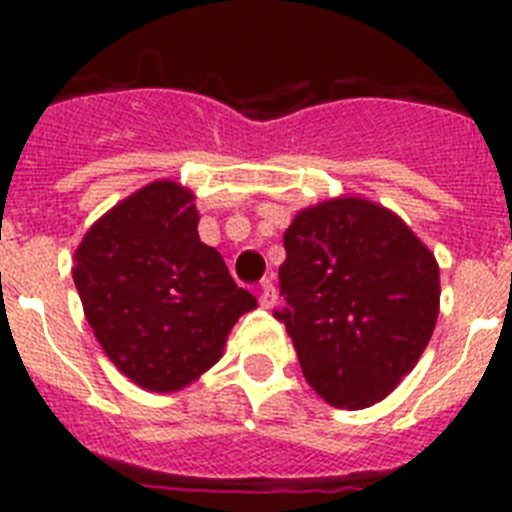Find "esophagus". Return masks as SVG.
I'll list each match as a JSON object with an SVG mask.
<instances>
[{"instance_id": "esophagus-1", "label": "esophagus", "mask_w": 512, "mask_h": 512, "mask_svg": "<svg viewBox=\"0 0 512 512\" xmlns=\"http://www.w3.org/2000/svg\"><path fill=\"white\" fill-rule=\"evenodd\" d=\"M259 302H261V307H266V310H271V307L277 305V287H274V282H271V279H264V282H261Z\"/></svg>"}]
</instances>
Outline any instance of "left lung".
I'll return each instance as SVG.
<instances>
[{
	"instance_id": "left-lung-1",
	"label": "left lung",
	"mask_w": 512,
	"mask_h": 512,
	"mask_svg": "<svg viewBox=\"0 0 512 512\" xmlns=\"http://www.w3.org/2000/svg\"><path fill=\"white\" fill-rule=\"evenodd\" d=\"M279 287L307 384L328 405L369 408L423 356L441 305L436 256L366 197L302 207L284 233Z\"/></svg>"
}]
</instances>
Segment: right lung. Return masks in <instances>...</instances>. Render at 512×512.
Masks as SVG:
<instances>
[{
    "label": "right lung",
    "mask_w": 512,
    "mask_h": 512,
    "mask_svg": "<svg viewBox=\"0 0 512 512\" xmlns=\"http://www.w3.org/2000/svg\"><path fill=\"white\" fill-rule=\"evenodd\" d=\"M197 225L192 189L156 179L104 212L76 246L71 274L94 338L140 390L197 382L256 307Z\"/></svg>",
    "instance_id": "1"
}]
</instances>
